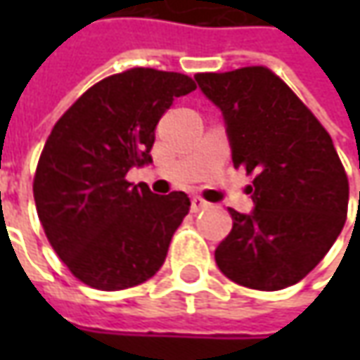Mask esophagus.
I'll list each match as a JSON object with an SVG mask.
<instances>
[{
  "mask_svg": "<svg viewBox=\"0 0 360 360\" xmlns=\"http://www.w3.org/2000/svg\"><path fill=\"white\" fill-rule=\"evenodd\" d=\"M210 204L204 200V198H200V196H194L192 198V206H190V210L192 212H200V210H204V208H208Z\"/></svg>",
  "mask_w": 360,
  "mask_h": 360,
  "instance_id": "34e87169",
  "label": "esophagus"
}]
</instances>
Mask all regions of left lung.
<instances>
[{
    "instance_id": "left-lung-1",
    "label": "left lung",
    "mask_w": 360,
    "mask_h": 360,
    "mask_svg": "<svg viewBox=\"0 0 360 360\" xmlns=\"http://www.w3.org/2000/svg\"><path fill=\"white\" fill-rule=\"evenodd\" d=\"M194 77L222 110L234 168L255 174V210L229 208L232 230L216 248V264L255 290L297 284L325 258L347 220L349 178L333 140L264 65Z\"/></svg>"
}]
</instances>
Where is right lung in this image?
I'll return each instance as SVG.
<instances>
[{"instance_id":"obj_1","label":"right lung","mask_w":360,"mask_h":360,"mask_svg":"<svg viewBox=\"0 0 360 360\" xmlns=\"http://www.w3.org/2000/svg\"><path fill=\"white\" fill-rule=\"evenodd\" d=\"M192 90L184 74L131 68L94 84L56 122L35 168L34 198L51 248L77 281L124 290L164 264L190 198L154 194L126 174L152 162L156 124L174 98Z\"/></svg>"}]
</instances>
